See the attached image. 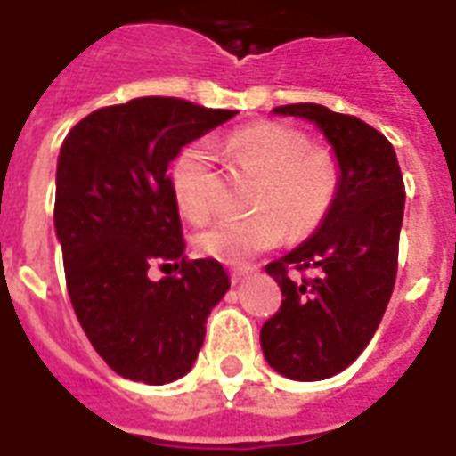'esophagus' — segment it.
Instances as JSON below:
<instances>
[{
	"instance_id": "esophagus-1",
	"label": "esophagus",
	"mask_w": 456,
	"mask_h": 456,
	"mask_svg": "<svg viewBox=\"0 0 456 456\" xmlns=\"http://www.w3.org/2000/svg\"><path fill=\"white\" fill-rule=\"evenodd\" d=\"M251 271H254V268H232L231 282H232V285H238V282H242V278H245V275H249Z\"/></svg>"
}]
</instances>
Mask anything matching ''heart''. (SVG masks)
<instances>
[{"label": "heart", "mask_w": 456, "mask_h": 456, "mask_svg": "<svg viewBox=\"0 0 456 456\" xmlns=\"http://www.w3.org/2000/svg\"><path fill=\"white\" fill-rule=\"evenodd\" d=\"M228 151L258 178L249 218H224L198 235V249L221 264H245L278 247L285 235L304 238L330 214L338 191L337 159L325 148L308 145L301 131L280 122H254L228 138ZM171 188L178 211L200 224L214 205V152L191 143L171 165Z\"/></svg>", "instance_id": "heart-1"}]
</instances>
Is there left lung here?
I'll return each instance as SVG.
<instances>
[{
	"instance_id": "1",
	"label": "left lung",
	"mask_w": 456,
	"mask_h": 456,
	"mask_svg": "<svg viewBox=\"0 0 456 456\" xmlns=\"http://www.w3.org/2000/svg\"><path fill=\"white\" fill-rule=\"evenodd\" d=\"M322 131L338 165V191L311 238L265 265L282 305L261 327L268 365L294 381L344 372L365 351L395 285L405 183L384 134L318 103L275 108ZM311 272L313 279H297Z\"/></svg>"
}]
</instances>
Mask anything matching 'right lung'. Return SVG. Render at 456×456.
I'll return each instance as SVG.
<instances>
[{
  "label": "right lung",
  "mask_w": 456,
  "mask_h": 456,
  "mask_svg": "<svg viewBox=\"0 0 456 456\" xmlns=\"http://www.w3.org/2000/svg\"><path fill=\"white\" fill-rule=\"evenodd\" d=\"M235 110L145 96L91 112L61 145L53 225L72 308L91 346L131 381L162 386L191 372L211 308L231 289L216 258H185L167 176L183 145ZM152 265L178 276L155 283Z\"/></svg>",
  "instance_id": "add662e5"
}]
</instances>
